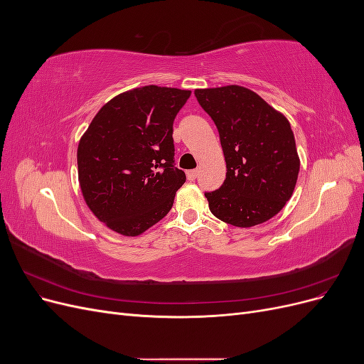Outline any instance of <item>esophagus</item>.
Returning a JSON list of instances; mask_svg holds the SVG:
<instances>
[{
    "label": "esophagus",
    "instance_id": "34e87169",
    "mask_svg": "<svg viewBox=\"0 0 364 364\" xmlns=\"http://www.w3.org/2000/svg\"><path fill=\"white\" fill-rule=\"evenodd\" d=\"M197 176H199V170H190V171H186V178H188V181H196Z\"/></svg>",
    "mask_w": 364,
    "mask_h": 364
}]
</instances>
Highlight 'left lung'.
Segmentation results:
<instances>
[{"label":"left lung","instance_id":"8db88e82","mask_svg":"<svg viewBox=\"0 0 364 364\" xmlns=\"http://www.w3.org/2000/svg\"><path fill=\"white\" fill-rule=\"evenodd\" d=\"M217 126L226 179L205 193L222 222L250 228L267 222L290 200L301 161L289 119L247 87L229 85L196 90Z\"/></svg>","mask_w":364,"mask_h":364}]
</instances>
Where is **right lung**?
<instances>
[{
  "label": "right lung",
  "instance_id": "obj_1",
  "mask_svg": "<svg viewBox=\"0 0 364 364\" xmlns=\"http://www.w3.org/2000/svg\"><path fill=\"white\" fill-rule=\"evenodd\" d=\"M190 95L156 85L118 94L80 138L83 199L109 229L136 237L168 214L186 179L174 167L173 123Z\"/></svg>",
  "mask_w": 364,
  "mask_h": 364
}]
</instances>
